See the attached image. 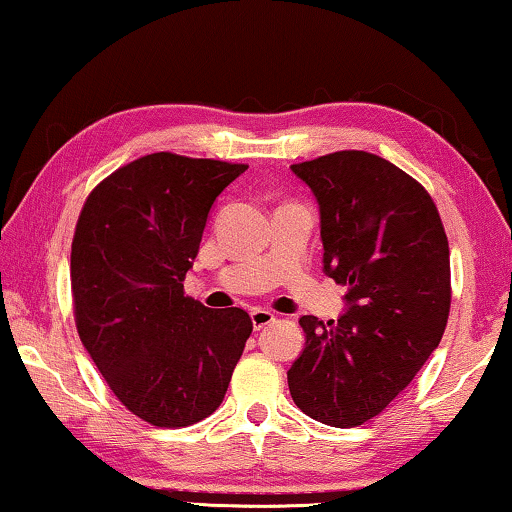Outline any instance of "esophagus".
Returning a JSON list of instances; mask_svg holds the SVG:
<instances>
[{
    "mask_svg": "<svg viewBox=\"0 0 512 512\" xmlns=\"http://www.w3.org/2000/svg\"><path fill=\"white\" fill-rule=\"evenodd\" d=\"M250 321H253L255 330H262V328L269 326V323L275 321V314L269 312V310H264V307H253V310H250Z\"/></svg>",
    "mask_w": 512,
    "mask_h": 512,
    "instance_id": "esophagus-1",
    "label": "esophagus"
}]
</instances>
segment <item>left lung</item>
I'll use <instances>...</instances> for the list:
<instances>
[{
  "label": "left lung",
  "instance_id": "8db88e82",
  "mask_svg": "<svg viewBox=\"0 0 512 512\" xmlns=\"http://www.w3.org/2000/svg\"><path fill=\"white\" fill-rule=\"evenodd\" d=\"M319 202L323 273L346 287L337 321L300 316L291 399L321 424L360 426L396 399L444 335L449 241L433 198L387 159L342 150L291 166Z\"/></svg>",
  "mask_w": 512,
  "mask_h": 512
}]
</instances>
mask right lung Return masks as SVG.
Returning <instances> with one entry per match:
<instances>
[{
  "mask_svg": "<svg viewBox=\"0 0 512 512\" xmlns=\"http://www.w3.org/2000/svg\"><path fill=\"white\" fill-rule=\"evenodd\" d=\"M246 168L154 152L97 184L79 214V339L118 401L152 426L212 415L253 332L241 307L209 310L184 296L214 202Z\"/></svg>",
  "mask_w": 512,
  "mask_h": 512,
  "instance_id": "right-lung-1",
  "label": "right lung"
}]
</instances>
